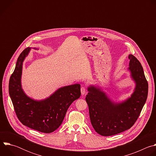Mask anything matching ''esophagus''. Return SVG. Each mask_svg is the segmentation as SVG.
I'll return each mask as SVG.
<instances>
[{"mask_svg": "<svg viewBox=\"0 0 156 156\" xmlns=\"http://www.w3.org/2000/svg\"><path fill=\"white\" fill-rule=\"evenodd\" d=\"M81 94H82V95H84V94H85L86 93V90L85 87L82 86V87H81Z\"/></svg>", "mask_w": 156, "mask_h": 156, "instance_id": "obj_1", "label": "esophagus"}]
</instances>
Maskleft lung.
I'll return each instance as SVG.
<instances>
[{
    "instance_id": "left-lung-1",
    "label": "left lung",
    "mask_w": 156,
    "mask_h": 156,
    "mask_svg": "<svg viewBox=\"0 0 156 156\" xmlns=\"http://www.w3.org/2000/svg\"><path fill=\"white\" fill-rule=\"evenodd\" d=\"M128 70L136 83L135 91L126 101L115 103L111 101L100 88L90 86L86 101L88 105L91 123L99 135L108 136L129 129L138 119L146 101L148 83L143 66L131 54Z\"/></svg>"
}]
</instances>
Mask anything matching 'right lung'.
Masks as SVG:
<instances>
[{
  "label": "right lung",
  "instance_id": "add662e5",
  "mask_svg": "<svg viewBox=\"0 0 156 156\" xmlns=\"http://www.w3.org/2000/svg\"><path fill=\"white\" fill-rule=\"evenodd\" d=\"M31 48H27L18 58L9 85V94L16 115L21 123L42 133H49L62 124L69 107L81 96L80 84L59 88L49 98L36 101L27 96L21 88L23 62Z\"/></svg>",
  "mask_w": 156,
  "mask_h": 156
}]
</instances>
